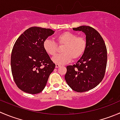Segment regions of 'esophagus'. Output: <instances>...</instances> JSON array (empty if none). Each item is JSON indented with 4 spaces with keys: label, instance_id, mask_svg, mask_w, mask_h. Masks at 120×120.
Here are the masks:
<instances>
[{
    "label": "esophagus",
    "instance_id": "34e87169",
    "mask_svg": "<svg viewBox=\"0 0 120 120\" xmlns=\"http://www.w3.org/2000/svg\"><path fill=\"white\" fill-rule=\"evenodd\" d=\"M60 65L59 64H56V68H58V67H60Z\"/></svg>",
    "mask_w": 120,
    "mask_h": 120
}]
</instances>
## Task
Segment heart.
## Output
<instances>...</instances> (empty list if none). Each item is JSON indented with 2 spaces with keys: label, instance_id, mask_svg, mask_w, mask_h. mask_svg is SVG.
I'll use <instances>...</instances> for the list:
<instances>
[{
  "label": "heart",
  "instance_id": "heart-1",
  "mask_svg": "<svg viewBox=\"0 0 120 120\" xmlns=\"http://www.w3.org/2000/svg\"><path fill=\"white\" fill-rule=\"evenodd\" d=\"M59 45H64L61 54L54 56L52 61L56 64H64L71 61V59L76 60L82 55L86 47V40L84 37L77 36L75 33L64 32L56 37ZM44 50L48 54L54 56L57 51V45L53 40L47 39L44 41Z\"/></svg>",
  "mask_w": 120,
  "mask_h": 120
}]
</instances>
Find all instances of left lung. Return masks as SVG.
Masks as SVG:
<instances>
[{
    "instance_id": "1",
    "label": "left lung",
    "mask_w": 120,
    "mask_h": 120,
    "mask_svg": "<svg viewBox=\"0 0 120 120\" xmlns=\"http://www.w3.org/2000/svg\"><path fill=\"white\" fill-rule=\"evenodd\" d=\"M73 29L86 34V47L75 64L67 66L64 78L74 91L84 92L96 87L104 78L107 52L104 40L94 29L81 26Z\"/></svg>"
}]
</instances>
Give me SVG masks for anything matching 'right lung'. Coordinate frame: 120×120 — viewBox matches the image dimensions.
<instances>
[{
	"label": "right lung",
	"mask_w": 120,
	"mask_h": 120,
	"mask_svg": "<svg viewBox=\"0 0 120 120\" xmlns=\"http://www.w3.org/2000/svg\"><path fill=\"white\" fill-rule=\"evenodd\" d=\"M54 31L32 27L21 34L14 45L11 54V69L19 88L35 94L43 90L55 64L44 50V41Z\"/></svg>",
	"instance_id": "obj_1"
}]
</instances>
